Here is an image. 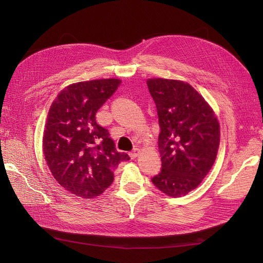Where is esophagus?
I'll list each match as a JSON object with an SVG mask.
<instances>
[{
	"mask_svg": "<svg viewBox=\"0 0 263 263\" xmlns=\"http://www.w3.org/2000/svg\"><path fill=\"white\" fill-rule=\"evenodd\" d=\"M138 155H139V149H137V148L135 149V150H133V151H130V153H129V156H130L132 159L137 158Z\"/></svg>",
	"mask_w": 263,
	"mask_h": 263,
	"instance_id": "1",
	"label": "esophagus"
}]
</instances>
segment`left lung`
I'll use <instances>...</instances> for the list:
<instances>
[{
	"label": "left lung",
	"mask_w": 263,
	"mask_h": 263,
	"mask_svg": "<svg viewBox=\"0 0 263 263\" xmlns=\"http://www.w3.org/2000/svg\"><path fill=\"white\" fill-rule=\"evenodd\" d=\"M159 117L158 146L162 170L153 183L172 197L186 195L201 184L216 159L220 128L214 109L187 82L147 80Z\"/></svg>",
	"instance_id": "obj_1"
}]
</instances>
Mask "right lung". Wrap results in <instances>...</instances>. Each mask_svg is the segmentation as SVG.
Returning <instances> with one entry per match:
<instances>
[{
	"mask_svg": "<svg viewBox=\"0 0 263 263\" xmlns=\"http://www.w3.org/2000/svg\"><path fill=\"white\" fill-rule=\"evenodd\" d=\"M121 83L109 78L70 84L55 97L47 115V165L62 187L82 198L101 195L113 183L118 164L130 159L118 153L107 129L95 121L98 109Z\"/></svg>",
	"mask_w": 263,
	"mask_h": 263,
	"instance_id": "right-lung-1",
	"label": "right lung"
}]
</instances>
